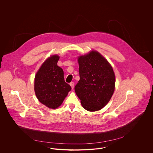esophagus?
Here are the masks:
<instances>
[{"instance_id":"obj_1","label":"esophagus","mask_w":153,"mask_h":153,"mask_svg":"<svg viewBox=\"0 0 153 153\" xmlns=\"http://www.w3.org/2000/svg\"><path fill=\"white\" fill-rule=\"evenodd\" d=\"M69 84H70V85H71V88L73 89L74 87V83L73 82H71Z\"/></svg>"}]
</instances>
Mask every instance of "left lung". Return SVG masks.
Here are the masks:
<instances>
[{"label": "left lung", "instance_id": "left-lung-1", "mask_svg": "<svg viewBox=\"0 0 153 153\" xmlns=\"http://www.w3.org/2000/svg\"><path fill=\"white\" fill-rule=\"evenodd\" d=\"M80 79L75 91L82 106L89 111L102 109L115 89V77L109 62L97 51L78 57Z\"/></svg>", "mask_w": 153, "mask_h": 153}]
</instances>
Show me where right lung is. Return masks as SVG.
Listing matches in <instances>:
<instances>
[{
    "mask_svg": "<svg viewBox=\"0 0 153 153\" xmlns=\"http://www.w3.org/2000/svg\"><path fill=\"white\" fill-rule=\"evenodd\" d=\"M59 56L48 58L35 78L34 89L37 98L49 108L55 109L63 102L71 86L65 82L63 69L57 65Z\"/></svg>",
    "mask_w": 153,
    "mask_h": 153,
    "instance_id": "1",
    "label": "right lung"
}]
</instances>
